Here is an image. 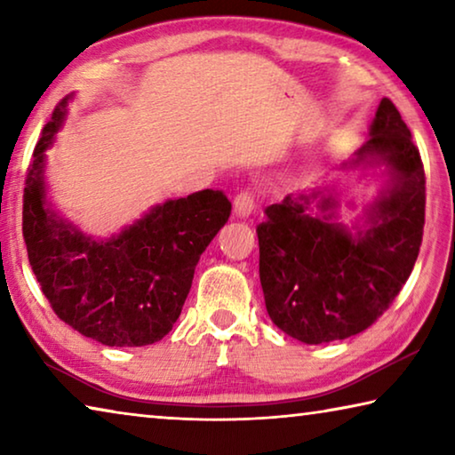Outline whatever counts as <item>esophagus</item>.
I'll use <instances>...</instances> for the list:
<instances>
[{
    "mask_svg": "<svg viewBox=\"0 0 455 455\" xmlns=\"http://www.w3.org/2000/svg\"><path fill=\"white\" fill-rule=\"evenodd\" d=\"M257 203H259L257 188H243L235 196V212L238 217H249V214L255 211Z\"/></svg>",
    "mask_w": 455,
    "mask_h": 455,
    "instance_id": "34e87169",
    "label": "esophagus"
}]
</instances>
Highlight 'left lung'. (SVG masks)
Segmentation results:
<instances>
[{"label":"left lung","mask_w":455,"mask_h":455,"mask_svg":"<svg viewBox=\"0 0 455 455\" xmlns=\"http://www.w3.org/2000/svg\"><path fill=\"white\" fill-rule=\"evenodd\" d=\"M389 166L391 187L369 209V228L353 236L335 222L323 190L287 196L257 227L259 275L268 317L299 341L319 345L357 335L381 317L410 279L426 222V172L410 128L383 98L365 158ZM347 166V164H345ZM317 204L323 213H311Z\"/></svg>","instance_id":"8db88e82"}]
</instances>
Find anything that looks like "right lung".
I'll return each instance as SVG.
<instances>
[{
    "label": "right lung",
    "instance_id": "right-lung-1",
    "mask_svg": "<svg viewBox=\"0 0 455 455\" xmlns=\"http://www.w3.org/2000/svg\"><path fill=\"white\" fill-rule=\"evenodd\" d=\"M53 108L26 172L21 230L28 259L58 317L108 347H142L179 319L198 259L230 217L220 190L158 204L110 241H94L45 206L44 152L64 120Z\"/></svg>",
    "mask_w": 455,
    "mask_h": 455
}]
</instances>
